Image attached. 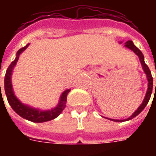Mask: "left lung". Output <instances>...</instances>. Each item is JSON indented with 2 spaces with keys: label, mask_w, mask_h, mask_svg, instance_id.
<instances>
[{
  "label": "left lung",
  "mask_w": 156,
  "mask_h": 156,
  "mask_svg": "<svg viewBox=\"0 0 156 156\" xmlns=\"http://www.w3.org/2000/svg\"><path fill=\"white\" fill-rule=\"evenodd\" d=\"M121 41H120V44H121ZM125 47L129 48L131 51H133L134 53L138 56L139 58V61L141 62V65H142V67H143V69L144 71V73L147 75V92H146V95L144 99H143V103L140 104V106L138 107L137 110H136L134 112H133L132 115H131L129 117L126 119H124V120H117V119H111V118H108V117H104V118L108 119L110 121H116V122H123V121H129L131 119L134 118L136 116H138V114L140 113L141 112L143 111V109L145 108V107L147 106V104H148L149 100H150L151 95V93H152V88H153V78L152 75H151V70L148 68V66L146 65L145 61H144V56H143V52H141L140 50L138 49V48L136 47L135 45L133 44V43L131 41V40H128L127 42L125 43ZM155 90H156V83H155Z\"/></svg>",
  "instance_id": "8db88e82"
}]
</instances>
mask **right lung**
Instances as JSON below:
<instances>
[{"label": "right lung", "instance_id": "right-lung-1", "mask_svg": "<svg viewBox=\"0 0 156 156\" xmlns=\"http://www.w3.org/2000/svg\"><path fill=\"white\" fill-rule=\"evenodd\" d=\"M30 45V44H27L25 47L22 48L18 50L16 53V57L14 61H12V63L9 65V66L7 69L5 76V91L6 97L8 100L9 104L13 108V110L16 113L18 114L19 116H22L23 118L28 120V121L35 122V123H42V122H46V121H52L53 119L56 118L57 116L61 113L64 108H66V101H67V95L70 91L71 89H67L64 90L62 94L59 98V102L56 107L52 108V109L48 110H42L40 108H35L33 107L25 104L22 103L18 100L17 96L14 94L13 91V86H12V73L16 64L18 62L19 56L21 53L24 52L27 48ZM1 89V83H0Z\"/></svg>", "mask_w": 156, "mask_h": 156}]
</instances>
